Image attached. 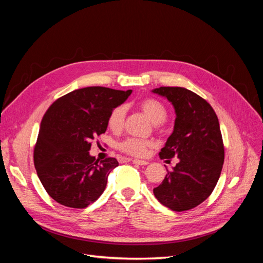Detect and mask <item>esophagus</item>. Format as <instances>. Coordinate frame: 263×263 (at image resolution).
<instances>
[{"mask_svg": "<svg viewBox=\"0 0 263 263\" xmlns=\"http://www.w3.org/2000/svg\"><path fill=\"white\" fill-rule=\"evenodd\" d=\"M133 163L135 164H139V165H146L149 163V161H146V160H138V159H134L133 160Z\"/></svg>", "mask_w": 263, "mask_h": 263, "instance_id": "1", "label": "esophagus"}]
</instances>
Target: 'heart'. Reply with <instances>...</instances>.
Instances as JSON below:
<instances>
[{
    "instance_id": "b5f03b06",
    "label": "heart",
    "mask_w": 263,
    "mask_h": 263,
    "mask_svg": "<svg viewBox=\"0 0 263 263\" xmlns=\"http://www.w3.org/2000/svg\"><path fill=\"white\" fill-rule=\"evenodd\" d=\"M139 106L142 112L150 118V121L154 124L162 123L166 118V116H168V110H166L165 106L160 101H158L156 99L148 98L142 100ZM125 116V106L121 105L115 107L112 112L109 113L107 118L108 128L114 133L121 132L124 127ZM150 146L151 144L147 140H142L138 138H127L119 144L118 148L127 155H130L134 157H144L147 154V150Z\"/></svg>"
}]
</instances>
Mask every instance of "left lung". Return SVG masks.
Here are the masks:
<instances>
[{"label": "left lung", "instance_id": "obj_1", "mask_svg": "<svg viewBox=\"0 0 263 263\" xmlns=\"http://www.w3.org/2000/svg\"><path fill=\"white\" fill-rule=\"evenodd\" d=\"M153 92L168 99L177 114L173 133L159 155L166 161L173 157L180 160L154 194L174 212L192 210L212 194L224 163L217 115L203 98L184 87L161 86Z\"/></svg>", "mask_w": 263, "mask_h": 263}]
</instances>
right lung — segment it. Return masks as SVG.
Here are the masks:
<instances>
[{"instance_id": "1", "label": "right lung", "mask_w": 263, "mask_h": 263, "mask_svg": "<svg viewBox=\"0 0 263 263\" xmlns=\"http://www.w3.org/2000/svg\"><path fill=\"white\" fill-rule=\"evenodd\" d=\"M132 90L103 86L74 90L54 101L45 113L34 148V164L46 192L55 202L85 209L104 192L115 158L90 156L92 140L104 134L109 113Z\"/></svg>"}]
</instances>
